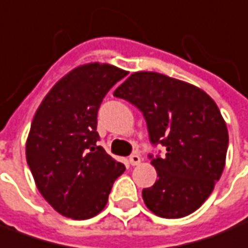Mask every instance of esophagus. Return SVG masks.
Returning a JSON list of instances; mask_svg holds the SVG:
<instances>
[{
  "label": "esophagus",
  "instance_id": "34e87169",
  "mask_svg": "<svg viewBox=\"0 0 248 248\" xmlns=\"http://www.w3.org/2000/svg\"><path fill=\"white\" fill-rule=\"evenodd\" d=\"M140 161H141V159H140V156L139 155L129 156V164H131V166H139Z\"/></svg>",
  "mask_w": 248,
  "mask_h": 248
}]
</instances>
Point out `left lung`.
<instances>
[{"instance_id":"8db88e82","label":"left lung","mask_w":248,"mask_h":248,"mask_svg":"<svg viewBox=\"0 0 248 248\" xmlns=\"http://www.w3.org/2000/svg\"><path fill=\"white\" fill-rule=\"evenodd\" d=\"M143 112L151 143L166 155L149 156L159 179L141 195L155 215L187 217L211 195L226 164L228 131L217 103L200 88L156 72H135L113 92Z\"/></svg>"}]
</instances>
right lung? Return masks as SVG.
I'll use <instances>...</instances> for the list:
<instances>
[{
	"instance_id": "obj_1",
	"label": "right lung",
	"mask_w": 248,
	"mask_h": 248,
	"mask_svg": "<svg viewBox=\"0 0 248 248\" xmlns=\"http://www.w3.org/2000/svg\"><path fill=\"white\" fill-rule=\"evenodd\" d=\"M125 75L109 64L80 65L54 84L36 110L26 161L40 194L64 217H96L125 171L97 145L96 131L101 101Z\"/></svg>"
}]
</instances>
